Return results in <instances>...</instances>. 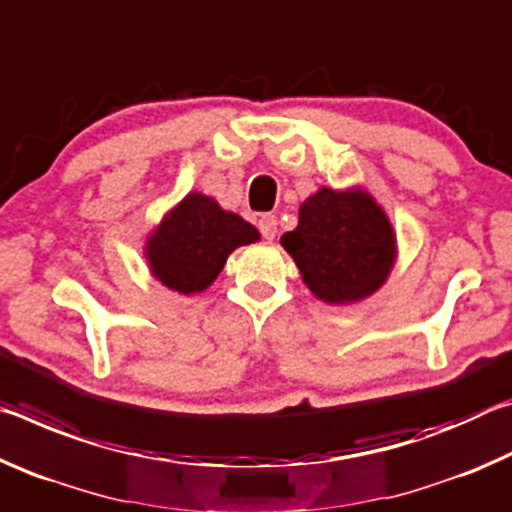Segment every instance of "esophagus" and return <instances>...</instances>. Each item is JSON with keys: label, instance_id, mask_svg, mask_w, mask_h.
Listing matches in <instances>:
<instances>
[{"label": "esophagus", "instance_id": "1", "mask_svg": "<svg viewBox=\"0 0 512 512\" xmlns=\"http://www.w3.org/2000/svg\"><path fill=\"white\" fill-rule=\"evenodd\" d=\"M259 232H262L264 239H275V232H277V219L273 214H264L259 216Z\"/></svg>", "mask_w": 512, "mask_h": 512}]
</instances>
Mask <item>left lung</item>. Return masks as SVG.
I'll list each match as a JSON object with an SVG mask.
<instances>
[{
    "label": "left lung",
    "mask_w": 512,
    "mask_h": 512,
    "mask_svg": "<svg viewBox=\"0 0 512 512\" xmlns=\"http://www.w3.org/2000/svg\"><path fill=\"white\" fill-rule=\"evenodd\" d=\"M280 244L302 282L327 305L366 300L388 280L397 259L395 230L366 189L320 187L300 205L296 230Z\"/></svg>",
    "instance_id": "1"
}]
</instances>
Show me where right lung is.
<instances>
[{"label":"right lung","mask_w":512,"mask_h":512,"mask_svg":"<svg viewBox=\"0 0 512 512\" xmlns=\"http://www.w3.org/2000/svg\"><path fill=\"white\" fill-rule=\"evenodd\" d=\"M259 241L255 225L225 212L212 196L187 194L146 239V262L155 280L192 296L219 277L230 253Z\"/></svg>","instance_id":"right-lung-1"}]
</instances>
